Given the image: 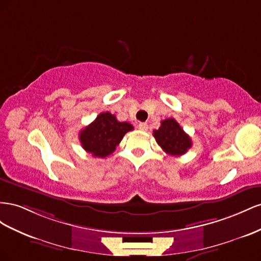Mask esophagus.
<instances>
[{
  "label": "esophagus",
  "instance_id": "1",
  "mask_svg": "<svg viewBox=\"0 0 261 261\" xmlns=\"http://www.w3.org/2000/svg\"><path fill=\"white\" fill-rule=\"evenodd\" d=\"M139 129L141 131H147L148 129V124L146 122H140L139 123Z\"/></svg>",
  "mask_w": 261,
  "mask_h": 261
}]
</instances>
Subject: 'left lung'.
Returning a JSON list of instances; mask_svg holds the SVG:
<instances>
[{"instance_id": "1", "label": "left lung", "mask_w": 261, "mask_h": 261, "mask_svg": "<svg viewBox=\"0 0 261 261\" xmlns=\"http://www.w3.org/2000/svg\"><path fill=\"white\" fill-rule=\"evenodd\" d=\"M153 136L163 151L173 156L187 153L192 145L190 137L173 118L163 120L159 130L153 131Z\"/></svg>"}]
</instances>
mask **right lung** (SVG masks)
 I'll return each instance as SVG.
<instances>
[{
	"label": "right lung",
	"mask_w": 261,
	"mask_h": 261,
	"mask_svg": "<svg viewBox=\"0 0 261 261\" xmlns=\"http://www.w3.org/2000/svg\"><path fill=\"white\" fill-rule=\"evenodd\" d=\"M131 130H133L131 123L118 121L115 115L106 111L81 130L79 139L87 153L103 159L116 150L125 133Z\"/></svg>",
	"instance_id": "1"
}]
</instances>
